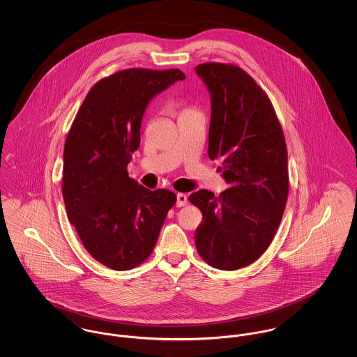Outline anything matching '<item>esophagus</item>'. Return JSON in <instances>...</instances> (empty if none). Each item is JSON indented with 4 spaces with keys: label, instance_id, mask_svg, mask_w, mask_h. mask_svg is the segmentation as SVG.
Wrapping results in <instances>:
<instances>
[{
    "label": "esophagus",
    "instance_id": "1",
    "mask_svg": "<svg viewBox=\"0 0 357 357\" xmlns=\"http://www.w3.org/2000/svg\"><path fill=\"white\" fill-rule=\"evenodd\" d=\"M187 204V195L183 192L176 194V207H182Z\"/></svg>",
    "mask_w": 357,
    "mask_h": 357
}]
</instances>
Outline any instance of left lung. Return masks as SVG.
Segmentation results:
<instances>
[{"mask_svg":"<svg viewBox=\"0 0 357 357\" xmlns=\"http://www.w3.org/2000/svg\"><path fill=\"white\" fill-rule=\"evenodd\" d=\"M211 100L208 158L222 162L229 188L199 190L188 199L201 208L195 245L221 271L253 264L271 245L288 199V151L272 102L242 69L218 63L195 67Z\"/></svg>","mask_w":357,"mask_h":357,"instance_id":"8db88e82","label":"left lung"}]
</instances>
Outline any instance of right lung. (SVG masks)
<instances>
[{"label":"right lung","mask_w":357,"mask_h":357,"mask_svg":"<svg viewBox=\"0 0 357 357\" xmlns=\"http://www.w3.org/2000/svg\"><path fill=\"white\" fill-rule=\"evenodd\" d=\"M185 77L179 69L116 72L91 88L69 130L63 169L69 222L86 252L109 269L146 261L176 202L170 190L151 191L131 179L127 166L149 104Z\"/></svg>","instance_id":"1"}]
</instances>
